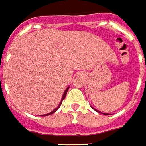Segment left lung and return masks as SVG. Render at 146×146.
I'll return each mask as SVG.
<instances>
[{
  "label": "left lung",
  "mask_w": 146,
  "mask_h": 146,
  "mask_svg": "<svg viewBox=\"0 0 146 146\" xmlns=\"http://www.w3.org/2000/svg\"><path fill=\"white\" fill-rule=\"evenodd\" d=\"M93 109H94V110H95L96 111H97V112H99V113H101V114H103V115H108V114H106V113H102V112H101V111H100L96 110V109H95V108H93Z\"/></svg>",
  "instance_id": "8db88e82"
}]
</instances>
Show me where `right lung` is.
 Returning <instances> with one entry per match:
<instances>
[{"label":"right lung","instance_id":"obj_1","mask_svg":"<svg viewBox=\"0 0 146 146\" xmlns=\"http://www.w3.org/2000/svg\"><path fill=\"white\" fill-rule=\"evenodd\" d=\"M68 88H69V87H67V88H66V90H65V92H64V93H63V96H62V97L61 102H60V103H59V106H58V107H57L56 108H55V109H54V110L53 111H51V112L48 113V114H46V115H42V116H48V115H52V114H53V113H54L55 111H57V109H58V108H59V107H60V106H61L62 102V101H63V100H64V99H65V98H66V93H67V92H68Z\"/></svg>","mask_w":146,"mask_h":146}]
</instances>
